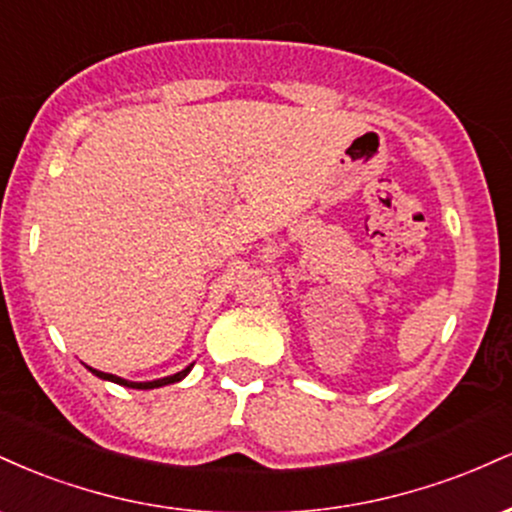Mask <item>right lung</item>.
I'll return each mask as SVG.
<instances>
[{"mask_svg": "<svg viewBox=\"0 0 512 512\" xmlns=\"http://www.w3.org/2000/svg\"><path fill=\"white\" fill-rule=\"evenodd\" d=\"M192 366H195V361L190 363V366H185L180 370V373H173V375H166V378H158V380H146V383H134V380H125L120 378V375H113V373H103V370H96L91 366H86L88 370H91L96 378L101 380H110V383H117L122 387H132V390H154V387H163V385H170V383H180L182 378H187V373H190Z\"/></svg>", "mask_w": 512, "mask_h": 512, "instance_id": "right-lung-1", "label": "right lung"}]
</instances>
